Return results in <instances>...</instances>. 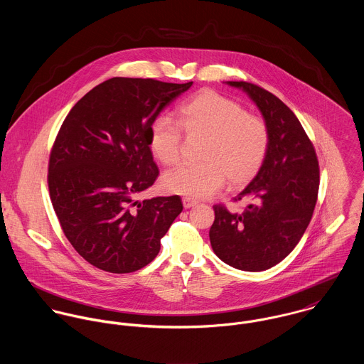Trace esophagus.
<instances>
[{"instance_id": "obj_1", "label": "esophagus", "mask_w": 364, "mask_h": 364, "mask_svg": "<svg viewBox=\"0 0 364 364\" xmlns=\"http://www.w3.org/2000/svg\"><path fill=\"white\" fill-rule=\"evenodd\" d=\"M182 203H183V208H193V206L198 205V202L193 200V199H191V198H183V199H182Z\"/></svg>"}]
</instances>
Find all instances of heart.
<instances>
[{
	"label": "heart",
	"instance_id": "obj_1",
	"mask_svg": "<svg viewBox=\"0 0 364 364\" xmlns=\"http://www.w3.org/2000/svg\"><path fill=\"white\" fill-rule=\"evenodd\" d=\"M181 129L188 137L205 139L199 151L202 162L166 172L162 185L171 193L206 198L220 191L225 181L231 189H240L258 175L267 154L264 120L213 91H202L182 105L178 123L165 116L153 122L149 144L161 164L175 165L179 161Z\"/></svg>",
	"mask_w": 364,
	"mask_h": 364
}]
</instances>
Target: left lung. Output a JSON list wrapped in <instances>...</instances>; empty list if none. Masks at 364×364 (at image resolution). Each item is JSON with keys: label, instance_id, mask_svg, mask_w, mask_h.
<instances>
[{"label": "left lung", "instance_id": "8db88e82", "mask_svg": "<svg viewBox=\"0 0 364 364\" xmlns=\"http://www.w3.org/2000/svg\"><path fill=\"white\" fill-rule=\"evenodd\" d=\"M258 106L269 129V149L258 175L234 200L242 213L214 206L208 237L214 254L245 272H262L284 259L306 232L316 203L319 168L300 120L277 97L255 84L227 81Z\"/></svg>", "mask_w": 364, "mask_h": 364}]
</instances>
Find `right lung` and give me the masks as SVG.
Listing matches in <instances>:
<instances>
[{
    "label": "right lung",
    "mask_w": 364,
    "mask_h": 364,
    "mask_svg": "<svg viewBox=\"0 0 364 364\" xmlns=\"http://www.w3.org/2000/svg\"><path fill=\"white\" fill-rule=\"evenodd\" d=\"M114 77L91 90L64 119L49 161V192L64 235L95 267L130 273L147 266L182 211L176 196H137L159 173L150 127L192 87Z\"/></svg>",
    "instance_id": "add662e5"
}]
</instances>
